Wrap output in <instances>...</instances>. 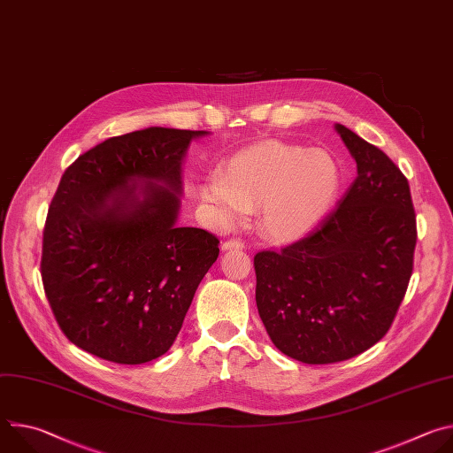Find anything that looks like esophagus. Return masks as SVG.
Masks as SVG:
<instances>
[{"instance_id":"obj_1","label":"esophagus","mask_w":453,"mask_h":453,"mask_svg":"<svg viewBox=\"0 0 453 453\" xmlns=\"http://www.w3.org/2000/svg\"><path fill=\"white\" fill-rule=\"evenodd\" d=\"M222 249H224V250H229V249H243V242L231 238V240H226V242L222 243Z\"/></svg>"}]
</instances>
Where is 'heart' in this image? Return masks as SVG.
Wrapping results in <instances>:
<instances>
[{
  "label": "heart",
  "instance_id": "obj_1",
  "mask_svg": "<svg viewBox=\"0 0 453 453\" xmlns=\"http://www.w3.org/2000/svg\"><path fill=\"white\" fill-rule=\"evenodd\" d=\"M342 184L337 159L320 149L262 142L234 154L211 173L201 196L217 227L243 222L262 208L260 226L274 240H296L332 210Z\"/></svg>",
  "mask_w": 453,
  "mask_h": 453
}]
</instances>
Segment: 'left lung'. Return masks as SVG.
I'll return each instance as SVG.
<instances>
[{
  "instance_id": "obj_1",
  "label": "left lung",
  "mask_w": 453,
  "mask_h": 453,
  "mask_svg": "<svg viewBox=\"0 0 453 453\" xmlns=\"http://www.w3.org/2000/svg\"><path fill=\"white\" fill-rule=\"evenodd\" d=\"M357 179L313 231L254 256L256 306L274 346L304 364L353 358L389 332L418 240L407 177L344 125Z\"/></svg>"
}]
</instances>
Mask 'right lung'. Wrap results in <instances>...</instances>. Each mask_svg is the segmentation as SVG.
Returning a JSON list of instances; mask_svg holds the SVG:
<instances>
[{
  "label": "right lung",
  "instance_id": "obj_1",
  "mask_svg": "<svg viewBox=\"0 0 453 453\" xmlns=\"http://www.w3.org/2000/svg\"><path fill=\"white\" fill-rule=\"evenodd\" d=\"M204 134L143 128L64 172L44 222L41 278L58 328L81 349L134 365L173 344L220 252L213 233L175 226L182 157ZM136 178L148 180L142 200L127 182Z\"/></svg>",
  "mask_w": 453,
  "mask_h": 453
}]
</instances>
